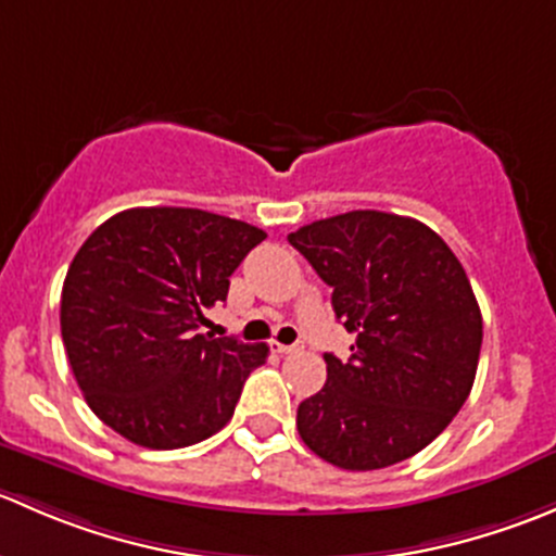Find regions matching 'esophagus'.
I'll return each instance as SVG.
<instances>
[{
    "instance_id": "1",
    "label": "esophagus",
    "mask_w": 556,
    "mask_h": 556,
    "mask_svg": "<svg viewBox=\"0 0 556 556\" xmlns=\"http://www.w3.org/2000/svg\"><path fill=\"white\" fill-rule=\"evenodd\" d=\"M271 346L279 352V355H293V352L304 350V344H279V341H271Z\"/></svg>"
}]
</instances>
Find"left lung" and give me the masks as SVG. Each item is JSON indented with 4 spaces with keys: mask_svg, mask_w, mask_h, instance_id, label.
<instances>
[{
    "mask_svg": "<svg viewBox=\"0 0 556 556\" xmlns=\"http://www.w3.org/2000/svg\"><path fill=\"white\" fill-rule=\"evenodd\" d=\"M288 242L333 288L352 355L299 406V433L325 463L377 470L422 452L463 408L481 352V312L463 263L414 217L355 210Z\"/></svg>",
    "mask_w": 556,
    "mask_h": 556,
    "instance_id": "obj_1",
    "label": "left lung"
}]
</instances>
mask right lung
Wrapping results in <instances>:
<instances>
[{
	"label": "right lung",
	"instance_id": "obj_1",
	"mask_svg": "<svg viewBox=\"0 0 556 556\" xmlns=\"http://www.w3.org/2000/svg\"><path fill=\"white\" fill-rule=\"evenodd\" d=\"M266 233L185 206L112 215L83 242L61 290V339L99 419L148 450H182L233 417L266 344L201 333L231 274Z\"/></svg>",
	"mask_w": 556,
	"mask_h": 556
}]
</instances>
